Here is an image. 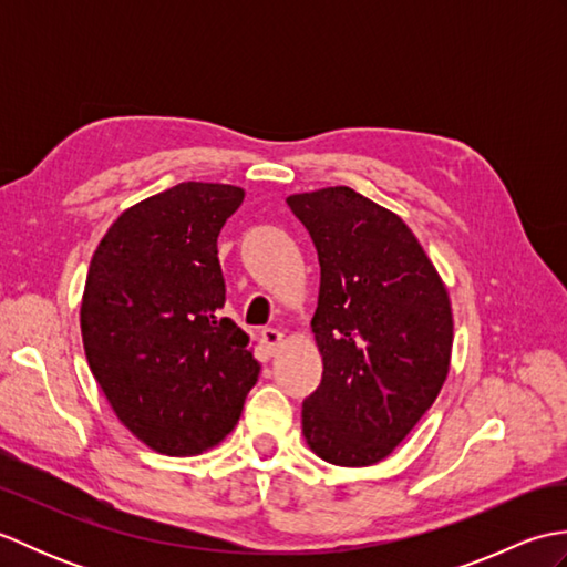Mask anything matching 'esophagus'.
Listing matches in <instances>:
<instances>
[{"label": "esophagus", "instance_id": "34e87169", "mask_svg": "<svg viewBox=\"0 0 567 567\" xmlns=\"http://www.w3.org/2000/svg\"><path fill=\"white\" fill-rule=\"evenodd\" d=\"M260 341L265 343V348H268V353L275 355L285 346V333L277 331V329H265L260 333Z\"/></svg>", "mask_w": 567, "mask_h": 567}]
</instances>
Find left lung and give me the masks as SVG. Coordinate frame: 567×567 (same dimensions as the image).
<instances>
[{
    "label": "left lung",
    "instance_id": "1",
    "mask_svg": "<svg viewBox=\"0 0 567 567\" xmlns=\"http://www.w3.org/2000/svg\"><path fill=\"white\" fill-rule=\"evenodd\" d=\"M321 265L311 319L323 375L302 404V433L321 461H384L449 378L451 297L402 216L351 187L287 197Z\"/></svg>",
    "mask_w": 567,
    "mask_h": 567
}]
</instances>
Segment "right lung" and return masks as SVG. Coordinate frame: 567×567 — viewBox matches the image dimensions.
<instances>
[{"label": "right lung", "mask_w": 567, "mask_h": 567, "mask_svg": "<svg viewBox=\"0 0 567 567\" xmlns=\"http://www.w3.org/2000/svg\"><path fill=\"white\" fill-rule=\"evenodd\" d=\"M244 197L236 185L179 183L118 214L92 256L84 355L118 421L155 453L219 445L258 380L248 333L221 317L216 248Z\"/></svg>", "instance_id": "1"}]
</instances>
